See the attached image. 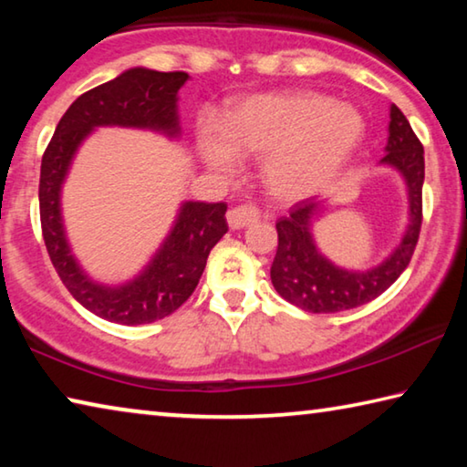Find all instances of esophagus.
<instances>
[{
    "label": "esophagus",
    "instance_id": "1",
    "mask_svg": "<svg viewBox=\"0 0 467 467\" xmlns=\"http://www.w3.org/2000/svg\"><path fill=\"white\" fill-rule=\"evenodd\" d=\"M259 220V210L255 205H239V208H233L226 214V223L233 231H239V228L249 226Z\"/></svg>",
    "mask_w": 467,
    "mask_h": 467
}]
</instances>
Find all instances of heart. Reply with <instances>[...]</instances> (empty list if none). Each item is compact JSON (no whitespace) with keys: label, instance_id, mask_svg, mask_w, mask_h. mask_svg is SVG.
Instances as JSON below:
<instances>
[{"label":"heart","instance_id":"obj_1","mask_svg":"<svg viewBox=\"0 0 467 467\" xmlns=\"http://www.w3.org/2000/svg\"><path fill=\"white\" fill-rule=\"evenodd\" d=\"M365 133L360 110L327 94L262 92L236 100L223 123H197L195 150L218 175H233L241 156H262L265 192L278 202H300L342 175Z\"/></svg>","mask_w":467,"mask_h":467}]
</instances>
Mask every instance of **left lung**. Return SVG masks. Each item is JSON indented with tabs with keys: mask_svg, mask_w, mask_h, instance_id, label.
Instances as JSON below:
<instances>
[{
	"mask_svg": "<svg viewBox=\"0 0 467 467\" xmlns=\"http://www.w3.org/2000/svg\"><path fill=\"white\" fill-rule=\"evenodd\" d=\"M389 136H387L383 167L398 171L408 192V226L400 243L381 264L367 270L336 265L317 247L313 236L315 220L321 216L323 203L305 200L292 205L290 216L275 223L278 251L272 264V284L282 298L309 313H337L354 309L377 298L406 270L414 255L422 224V183L424 148L410 128L401 110L389 109Z\"/></svg>",
	"mask_w": 467,
	"mask_h": 467,
	"instance_id": "left-lung-1",
	"label": "left lung"
}]
</instances>
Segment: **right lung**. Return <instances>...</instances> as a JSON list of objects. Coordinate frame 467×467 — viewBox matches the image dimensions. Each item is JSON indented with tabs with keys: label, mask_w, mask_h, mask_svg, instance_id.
Segmentation results:
<instances>
[{
	"label": "right lung",
	"mask_w": 467,
	"mask_h": 467,
	"mask_svg": "<svg viewBox=\"0 0 467 467\" xmlns=\"http://www.w3.org/2000/svg\"><path fill=\"white\" fill-rule=\"evenodd\" d=\"M185 72L125 69L78 97L55 128L41 162L43 239L53 267L78 303L90 313L121 326H141L164 319L192 296L214 244L228 231L226 203L183 202L169 234L136 278L123 284L92 280L69 247L61 214V189L78 150L97 128H133L181 136L179 90Z\"/></svg>",
	"instance_id": "add662e5"
}]
</instances>
